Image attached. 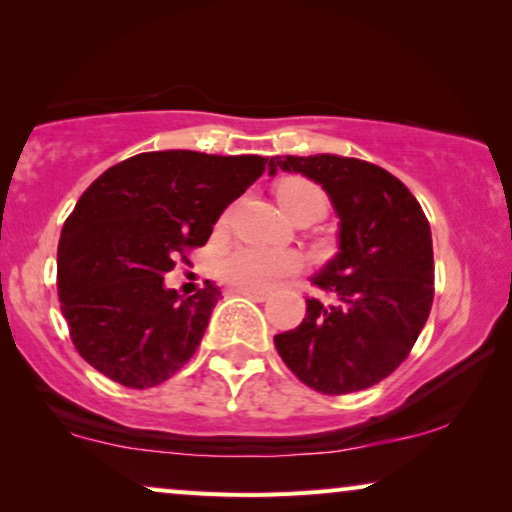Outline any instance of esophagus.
<instances>
[{
    "label": "esophagus",
    "instance_id": "obj_1",
    "mask_svg": "<svg viewBox=\"0 0 512 512\" xmlns=\"http://www.w3.org/2000/svg\"><path fill=\"white\" fill-rule=\"evenodd\" d=\"M235 293L256 300V303H263V300L270 298V291H263V289H235Z\"/></svg>",
    "mask_w": 512,
    "mask_h": 512
}]
</instances>
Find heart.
Listing matches in <instances>:
<instances>
[{
    "label": "heart",
    "instance_id": "1",
    "mask_svg": "<svg viewBox=\"0 0 512 512\" xmlns=\"http://www.w3.org/2000/svg\"><path fill=\"white\" fill-rule=\"evenodd\" d=\"M310 198H324V193L310 181L289 179L277 188L279 207L289 212L291 207ZM300 270V258L291 251H275L244 244L216 258V275L237 289H270L279 279Z\"/></svg>",
    "mask_w": 512,
    "mask_h": 512
}]
</instances>
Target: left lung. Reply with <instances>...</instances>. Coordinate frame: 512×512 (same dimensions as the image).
Returning <instances> with one entry per match:
<instances>
[{
	"instance_id": "1",
	"label": "left lung",
	"mask_w": 512,
	"mask_h": 512,
	"mask_svg": "<svg viewBox=\"0 0 512 512\" xmlns=\"http://www.w3.org/2000/svg\"><path fill=\"white\" fill-rule=\"evenodd\" d=\"M305 174L340 216V251L312 284L331 293L307 298L293 331L275 335L291 373L328 396L352 394L389 377L408 359L433 303V242L415 195L382 167L331 153L270 158Z\"/></svg>"
}]
</instances>
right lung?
Listing matches in <instances>:
<instances>
[{"instance_id": "add662e5", "label": "right lung", "mask_w": 512, "mask_h": 512, "mask_svg": "<svg viewBox=\"0 0 512 512\" xmlns=\"http://www.w3.org/2000/svg\"><path fill=\"white\" fill-rule=\"evenodd\" d=\"M270 167L261 156L139 153L86 188L62 226L58 296L83 359L128 389L170 380L198 349L221 291L163 277L202 247L230 202Z\"/></svg>"}]
</instances>
